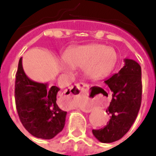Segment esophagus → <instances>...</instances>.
<instances>
[{
  "label": "esophagus",
  "instance_id": "34e87169",
  "mask_svg": "<svg viewBox=\"0 0 156 156\" xmlns=\"http://www.w3.org/2000/svg\"><path fill=\"white\" fill-rule=\"evenodd\" d=\"M89 88V85L85 84V83H78L70 88H68L66 91L64 92V95L62 98L63 99H68L69 105L73 106L74 105V99H77L80 97L82 93L87 91ZM85 111V109H84ZM89 111V110H87Z\"/></svg>",
  "mask_w": 156,
  "mask_h": 156
}]
</instances>
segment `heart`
I'll use <instances>...</instances> for the list:
<instances>
[{
	"mask_svg": "<svg viewBox=\"0 0 156 156\" xmlns=\"http://www.w3.org/2000/svg\"><path fill=\"white\" fill-rule=\"evenodd\" d=\"M61 70L70 73L73 68H83L87 78L94 80L107 77L115 69L117 53L114 48L102 44H87L70 48L63 54Z\"/></svg>",
	"mask_w": 156,
	"mask_h": 156,
	"instance_id": "1",
	"label": "heart"
}]
</instances>
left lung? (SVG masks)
I'll list each match as a JSON object with an SVG mask.
<instances>
[{
  "label": "left lung",
  "instance_id": "left-lung-1",
  "mask_svg": "<svg viewBox=\"0 0 156 156\" xmlns=\"http://www.w3.org/2000/svg\"><path fill=\"white\" fill-rule=\"evenodd\" d=\"M124 66L105 83L112 94L106 109L110 119L106 126L93 129V134L102 143L119 140L129 130L137 117L141 105V67L133 59L124 58Z\"/></svg>",
  "mask_w": 156,
  "mask_h": 156
}]
</instances>
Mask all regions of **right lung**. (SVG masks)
Wrapping results in <instances>:
<instances>
[{
  "label": "right lung",
  "mask_w": 156,
  "mask_h": 156,
  "mask_svg": "<svg viewBox=\"0 0 156 156\" xmlns=\"http://www.w3.org/2000/svg\"><path fill=\"white\" fill-rule=\"evenodd\" d=\"M59 90L57 86L30 79L20 58L16 74V106L22 125L33 136L50 140L62 130L67 112L57 104Z\"/></svg>",
  "instance_id": "1"
}]
</instances>
